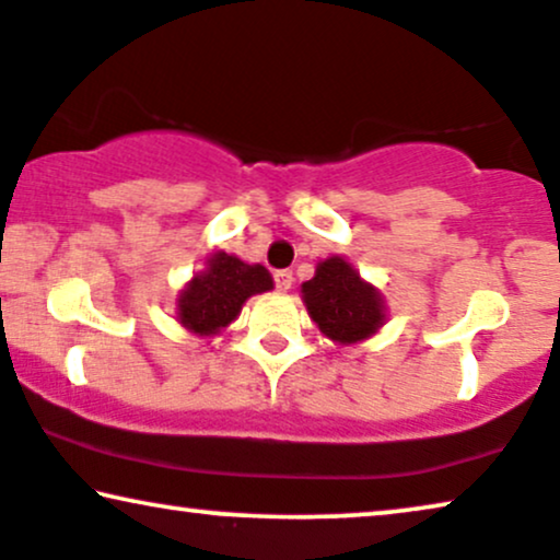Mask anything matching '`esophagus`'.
<instances>
[{
  "label": "esophagus",
  "instance_id": "1",
  "mask_svg": "<svg viewBox=\"0 0 560 560\" xmlns=\"http://www.w3.org/2000/svg\"><path fill=\"white\" fill-rule=\"evenodd\" d=\"M273 281H276V289H279V292H289V289H292V284H294V276H292V271H276L273 273Z\"/></svg>",
  "mask_w": 560,
  "mask_h": 560
}]
</instances>
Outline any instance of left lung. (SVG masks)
Returning <instances> with one entry per match:
<instances>
[{"label":"left lung","mask_w":560,"mask_h":560,"mask_svg":"<svg viewBox=\"0 0 560 560\" xmlns=\"http://www.w3.org/2000/svg\"><path fill=\"white\" fill-rule=\"evenodd\" d=\"M302 300L319 332L340 346L366 340L386 323L382 292L342 256L319 260L315 276L302 284Z\"/></svg>","instance_id":"obj_1"}]
</instances>
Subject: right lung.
I'll list each match as a JSON object with an SVG mask.
<instances>
[{"instance_id":"add662e5","label":"right lung","mask_w":560,"mask_h":560,"mask_svg":"<svg viewBox=\"0 0 560 560\" xmlns=\"http://www.w3.org/2000/svg\"><path fill=\"white\" fill-rule=\"evenodd\" d=\"M273 289L271 273L260 264H245L225 250L212 253L207 268L182 289L176 300V319L194 335H218L241 315L253 294Z\"/></svg>"}]
</instances>
